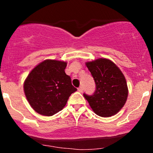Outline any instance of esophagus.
Segmentation results:
<instances>
[{"instance_id": "34e87169", "label": "esophagus", "mask_w": 153, "mask_h": 153, "mask_svg": "<svg viewBox=\"0 0 153 153\" xmlns=\"http://www.w3.org/2000/svg\"><path fill=\"white\" fill-rule=\"evenodd\" d=\"M78 91L79 92H80V93H82V91H83V88H82V86H80L78 88Z\"/></svg>"}]
</instances>
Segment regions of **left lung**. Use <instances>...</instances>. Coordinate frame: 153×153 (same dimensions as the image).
I'll list each match as a JSON object with an SVG mask.
<instances>
[{
    "label": "left lung",
    "mask_w": 153,
    "mask_h": 153,
    "mask_svg": "<svg viewBox=\"0 0 153 153\" xmlns=\"http://www.w3.org/2000/svg\"><path fill=\"white\" fill-rule=\"evenodd\" d=\"M96 83L93 95L83 94L93 111L102 117L115 115L125 104L128 96L127 81L112 61L100 58L86 62Z\"/></svg>",
    "instance_id": "left-lung-1"
}]
</instances>
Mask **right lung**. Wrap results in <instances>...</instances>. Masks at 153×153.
I'll list each match as a JSON object with an SVG mask.
<instances>
[{"label":"right lung","mask_w":153,"mask_h":153,"mask_svg":"<svg viewBox=\"0 0 153 153\" xmlns=\"http://www.w3.org/2000/svg\"><path fill=\"white\" fill-rule=\"evenodd\" d=\"M66 66L63 61L46 59L35 67L25 80L26 99L39 114L50 117L57 114L77 91L65 72Z\"/></svg>","instance_id":"add662e5"}]
</instances>
